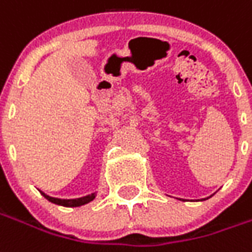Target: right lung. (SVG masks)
Returning a JSON list of instances; mask_svg holds the SVG:
<instances>
[{
	"label": "right lung",
	"instance_id": "right-lung-1",
	"mask_svg": "<svg viewBox=\"0 0 252 252\" xmlns=\"http://www.w3.org/2000/svg\"><path fill=\"white\" fill-rule=\"evenodd\" d=\"M40 193L46 198L49 202H52V203H56V205L60 206H64V207H77V206H83L86 203H89L91 200H94V198L96 196L95 192L90 193V195H86V196H82V198H76V199H60V198H53V196H49L47 193L42 192Z\"/></svg>",
	"mask_w": 252,
	"mask_h": 252
}]
</instances>
